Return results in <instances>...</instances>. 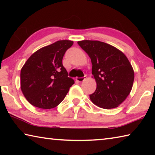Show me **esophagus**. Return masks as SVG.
Here are the masks:
<instances>
[{
	"label": "esophagus",
	"mask_w": 155,
	"mask_h": 155,
	"mask_svg": "<svg viewBox=\"0 0 155 155\" xmlns=\"http://www.w3.org/2000/svg\"><path fill=\"white\" fill-rule=\"evenodd\" d=\"M85 79V77H80V78H77V81L78 82H83V81Z\"/></svg>",
	"instance_id": "1"
}]
</instances>
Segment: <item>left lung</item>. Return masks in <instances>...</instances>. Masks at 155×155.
<instances>
[{
    "instance_id": "8db88e82",
    "label": "left lung",
    "mask_w": 155,
    "mask_h": 155,
    "mask_svg": "<svg viewBox=\"0 0 155 155\" xmlns=\"http://www.w3.org/2000/svg\"><path fill=\"white\" fill-rule=\"evenodd\" d=\"M92 64L97 87L90 95L94 104L103 109L115 108L130 94L134 71L125 54L110 44L100 41H78Z\"/></svg>"
}]
</instances>
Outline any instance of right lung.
Here are the masks:
<instances>
[{
	"mask_svg": "<svg viewBox=\"0 0 155 155\" xmlns=\"http://www.w3.org/2000/svg\"><path fill=\"white\" fill-rule=\"evenodd\" d=\"M73 41L60 40L37 51L23 65L21 90L28 103L44 109L61 103L74 83L62 64L63 57Z\"/></svg>",
	"mask_w": 155,
	"mask_h": 155,
	"instance_id": "obj_1",
	"label": "right lung"
}]
</instances>
